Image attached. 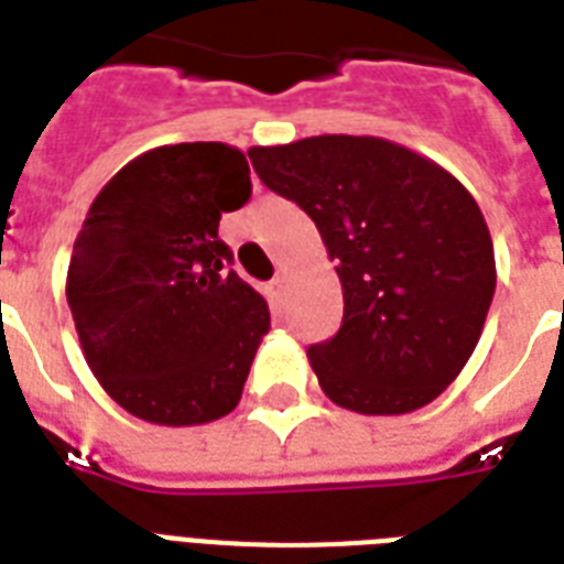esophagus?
Wrapping results in <instances>:
<instances>
[{
	"instance_id": "esophagus-1",
	"label": "esophagus",
	"mask_w": 564,
	"mask_h": 564,
	"mask_svg": "<svg viewBox=\"0 0 564 564\" xmlns=\"http://www.w3.org/2000/svg\"><path fill=\"white\" fill-rule=\"evenodd\" d=\"M265 299H269V304H272V307H281V304H283V281H281V278H274V281L265 283Z\"/></svg>"
}]
</instances>
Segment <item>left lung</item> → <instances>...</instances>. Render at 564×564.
Segmentation results:
<instances>
[{"instance_id": "left-lung-1", "label": "left lung", "mask_w": 564, "mask_h": 564, "mask_svg": "<svg viewBox=\"0 0 564 564\" xmlns=\"http://www.w3.org/2000/svg\"><path fill=\"white\" fill-rule=\"evenodd\" d=\"M248 158L316 221L343 283L339 334L307 351L322 392L362 415L436 401L480 343L498 283L474 195L383 137H307Z\"/></svg>"}]
</instances>
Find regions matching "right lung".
<instances>
[{"mask_svg": "<svg viewBox=\"0 0 564 564\" xmlns=\"http://www.w3.org/2000/svg\"><path fill=\"white\" fill-rule=\"evenodd\" d=\"M248 198L246 154L225 143L158 145L93 198L66 301L84 360L137 419L207 424L242 398L269 304L228 269L219 219Z\"/></svg>", "mask_w": 564, "mask_h": 564, "instance_id": "add662e5", "label": "right lung"}]
</instances>
